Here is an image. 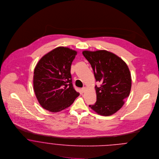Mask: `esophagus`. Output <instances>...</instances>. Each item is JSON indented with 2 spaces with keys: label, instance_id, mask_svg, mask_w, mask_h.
<instances>
[{
  "label": "esophagus",
  "instance_id": "1",
  "mask_svg": "<svg viewBox=\"0 0 159 159\" xmlns=\"http://www.w3.org/2000/svg\"><path fill=\"white\" fill-rule=\"evenodd\" d=\"M86 88L85 87H84V88H83L81 89V92H84L86 91Z\"/></svg>",
  "mask_w": 159,
  "mask_h": 159
}]
</instances>
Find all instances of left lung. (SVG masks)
<instances>
[{
  "label": "left lung",
  "instance_id": "obj_1",
  "mask_svg": "<svg viewBox=\"0 0 159 159\" xmlns=\"http://www.w3.org/2000/svg\"><path fill=\"white\" fill-rule=\"evenodd\" d=\"M83 54L91 64L96 81L102 83L100 87L95 86V103L89 106L100 115H112L129 96L132 79L129 67L122 59L105 50L84 51Z\"/></svg>",
  "mask_w": 159,
  "mask_h": 159
}]
</instances>
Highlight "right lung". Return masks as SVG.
Here are the masks:
<instances>
[{"mask_svg": "<svg viewBox=\"0 0 159 159\" xmlns=\"http://www.w3.org/2000/svg\"><path fill=\"white\" fill-rule=\"evenodd\" d=\"M77 52L58 47L45 54L34 70V89L40 105L51 112L69 107L80 93L75 90L70 73Z\"/></svg>", "mask_w": 159, "mask_h": 159, "instance_id": "obj_1", "label": "right lung"}]
</instances>
